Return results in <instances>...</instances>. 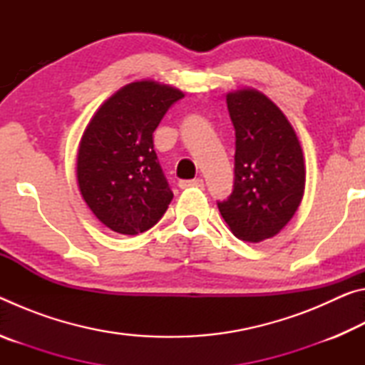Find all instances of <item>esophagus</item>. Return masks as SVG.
Here are the masks:
<instances>
[{"mask_svg": "<svg viewBox=\"0 0 365 365\" xmlns=\"http://www.w3.org/2000/svg\"><path fill=\"white\" fill-rule=\"evenodd\" d=\"M178 187H180V188H191V187L201 188V187H205V182H202V178H193V180H180V182H178Z\"/></svg>", "mask_w": 365, "mask_h": 365, "instance_id": "1", "label": "esophagus"}]
</instances>
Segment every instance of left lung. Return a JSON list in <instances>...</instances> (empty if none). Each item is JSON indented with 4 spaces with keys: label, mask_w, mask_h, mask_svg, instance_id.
<instances>
[{
    "label": "left lung",
    "mask_w": 365,
    "mask_h": 365,
    "mask_svg": "<svg viewBox=\"0 0 365 365\" xmlns=\"http://www.w3.org/2000/svg\"><path fill=\"white\" fill-rule=\"evenodd\" d=\"M227 108L235 127V180L217 207L235 237L259 243L275 237L298 209L304 158L292 123L265 95L233 91Z\"/></svg>",
    "instance_id": "left-lung-1"
}]
</instances>
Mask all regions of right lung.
<instances>
[{"instance_id":"1","label":"right lung","mask_w":365,"mask_h":365,"mask_svg":"<svg viewBox=\"0 0 365 365\" xmlns=\"http://www.w3.org/2000/svg\"><path fill=\"white\" fill-rule=\"evenodd\" d=\"M180 90L150 80L128 83L96 110L80 140L77 180L83 200L110 230L138 235L156 225L174 193L153 133Z\"/></svg>"}]
</instances>
